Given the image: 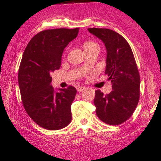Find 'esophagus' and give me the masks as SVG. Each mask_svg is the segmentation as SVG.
I'll use <instances>...</instances> for the list:
<instances>
[{
    "label": "esophagus",
    "instance_id": "34e87169",
    "mask_svg": "<svg viewBox=\"0 0 161 161\" xmlns=\"http://www.w3.org/2000/svg\"><path fill=\"white\" fill-rule=\"evenodd\" d=\"M77 90L78 92H83L84 90H86V87H84V86H78Z\"/></svg>",
    "mask_w": 161,
    "mask_h": 161
}]
</instances>
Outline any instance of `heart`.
<instances>
[{
  "label": "heart",
  "instance_id": "heart-1",
  "mask_svg": "<svg viewBox=\"0 0 161 161\" xmlns=\"http://www.w3.org/2000/svg\"><path fill=\"white\" fill-rule=\"evenodd\" d=\"M83 47H84V49L85 51L92 50V49L98 47L97 44H96L95 42H92V41H90L84 42V44H83Z\"/></svg>",
  "mask_w": 161,
  "mask_h": 161
}]
</instances>
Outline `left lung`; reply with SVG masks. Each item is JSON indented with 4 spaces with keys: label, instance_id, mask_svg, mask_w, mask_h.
Wrapping results in <instances>:
<instances>
[{
    "label": "left lung",
    "instance_id": "8db88e82",
    "mask_svg": "<svg viewBox=\"0 0 161 161\" xmlns=\"http://www.w3.org/2000/svg\"><path fill=\"white\" fill-rule=\"evenodd\" d=\"M103 41L106 49L105 74L112 84V91L104 95L95 92L96 112L102 121L119 125L128 120L136 108L140 94V77L133 51L121 35L108 28H88Z\"/></svg>",
    "mask_w": 161,
    "mask_h": 161
}]
</instances>
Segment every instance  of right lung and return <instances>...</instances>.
Masks as SVG:
<instances>
[{"label": "right lung", "mask_w": 161, "mask_h": 161, "mask_svg": "<svg viewBox=\"0 0 161 161\" xmlns=\"http://www.w3.org/2000/svg\"><path fill=\"white\" fill-rule=\"evenodd\" d=\"M79 28L45 30L34 36L22 55L18 81L27 114L44 129L60 130L71 120V105L77 90L54 89L50 74L61 66L68 44L78 35Z\"/></svg>", "instance_id": "right-lung-1"}]
</instances>
